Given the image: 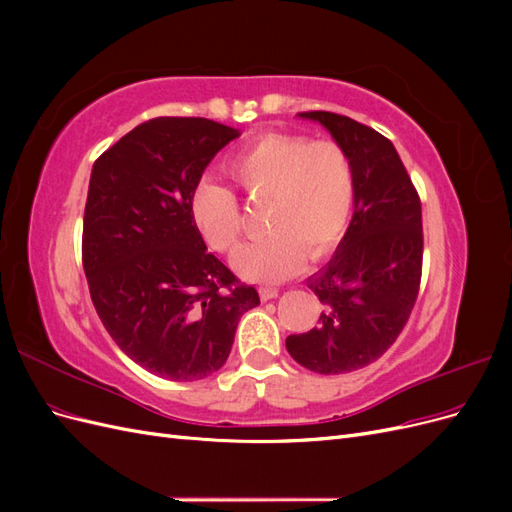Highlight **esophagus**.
Masks as SVG:
<instances>
[{
	"label": "esophagus",
	"mask_w": 512,
	"mask_h": 512,
	"mask_svg": "<svg viewBox=\"0 0 512 512\" xmlns=\"http://www.w3.org/2000/svg\"><path fill=\"white\" fill-rule=\"evenodd\" d=\"M258 292H260V299L262 301H269V299H275L277 294H280V290L277 288H273V286H260L258 288Z\"/></svg>",
	"instance_id": "34e87169"
}]
</instances>
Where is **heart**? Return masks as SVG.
<instances>
[{
	"instance_id": "heart-1",
	"label": "heart",
	"mask_w": 512,
	"mask_h": 512,
	"mask_svg": "<svg viewBox=\"0 0 512 512\" xmlns=\"http://www.w3.org/2000/svg\"><path fill=\"white\" fill-rule=\"evenodd\" d=\"M226 170L247 203H265L262 224L269 230L232 258L241 275L282 280L301 267L305 256H327L344 237L356 196L354 164L344 145L269 132L239 149ZM190 211L215 252L237 250L245 215L235 192L203 181L192 194Z\"/></svg>"
}]
</instances>
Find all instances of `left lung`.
Listing matches in <instances>:
<instances>
[{"label": "left lung", "instance_id": "obj_1", "mask_svg": "<svg viewBox=\"0 0 512 512\" xmlns=\"http://www.w3.org/2000/svg\"><path fill=\"white\" fill-rule=\"evenodd\" d=\"M320 121L350 153L354 213L333 258L307 280L322 303L316 329L288 335L299 365L322 376L378 361L404 331L421 288V198L389 138L329 111L299 113Z\"/></svg>", "mask_w": 512, "mask_h": 512}]
</instances>
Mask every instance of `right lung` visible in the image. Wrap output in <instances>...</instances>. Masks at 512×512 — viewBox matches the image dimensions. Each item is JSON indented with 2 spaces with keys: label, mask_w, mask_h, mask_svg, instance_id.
Here are the masks:
<instances>
[{
  "label": "right lung",
  "mask_w": 512,
  "mask_h": 512,
  "mask_svg": "<svg viewBox=\"0 0 512 512\" xmlns=\"http://www.w3.org/2000/svg\"><path fill=\"white\" fill-rule=\"evenodd\" d=\"M239 132L205 117H156L94 162L83 269L96 312L134 363L164 380H203L230 354L241 316L260 303L207 252L192 194Z\"/></svg>",
  "instance_id": "right-lung-1"
}]
</instances>
